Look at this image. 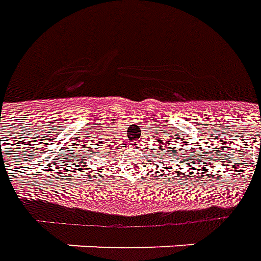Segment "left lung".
<instances>
[{
	"mask_svg": "<svg viewBox=\"0 0 261 261\" xmlns=\"http://www.w3.org/2000/svg\"><path fill=\"white\" fill-rule=\"evenodd\" d=\"M160 143H163V142H160ZM184 143V142H182ZM175 145H180V142L177 140V143ZM160 151L162 153V156H164V159H167V157H173L175 159L177 162H179L180 160H182V162L180 163H184L186 166V169H188V164L190 166H193L194 162H197V154L195 153H190V150L186 151V147L184 146H181V147H169L167 145V142H166V145H160V147H154V151ZM156 156V154H154Z\"/></svg>",
	"mask_w": 261,
	"mask_h": 261,
	"instance_id": "1",
	"label": "left lung"
}]
</instances>
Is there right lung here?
<instances>
[{
    "mask_svg": "<svg viewBox=\"0 0 261 261\" xmlns=\"http://www.w3.org/2000/svg\"><path fill=\"white\" fill-rule=\"evenodd\" d=\"M83 146V145H81ZM77 152H80V155H77L76 153L74 154V162H75V164H77V167H79V164H83L84 163V162H86L87 160V156H88V154H87V153H88V150H86V147H84V150H80V151H77Z\"/></svg>",
    "mask_w": 261,
    "mask_h": 261,
    "instance_id": "right-lung-1",
    "label": "right lung"
}]
</instances>
